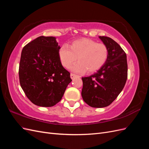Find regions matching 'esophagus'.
Listing matches in <instances>:
<instances>
[{
    "mask_svg": "<svg viewBox=\"0 0 149 149\" xmlns=\"http://www.w3.org/2000/svg\"><path fill=\"white\" fill-rule=\"evenodd\" d=\"M70 76H71V79H74L75 77H76V76H79L76 75V74H74V73H71L70 74Z\"/></svg>",
    "mask_w": 149,
    "mask_h": 149,
    "instance_id": "obj_1",
    "label": "esophagus"
}]
</instances>
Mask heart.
Returning a JSON list of instances; mask_svg holds the SVG:
<instances>
[{
    "label": "heart",
    "mask_w": 149,
    "mask_h": 149,
    "mask_svg": "<svg viewBox=\"0 0 149 149\" xmlns=\"http://www.w3.org/2000/svg\"><path fill=\"white\" fill-rule=\"evenodd\" d=\"M61 65L69 68L77 60V63L72 66L75 71L88 73L96 72L106 63L109 56V48L104 43H97L89 38H81L73 41L70 48L62 46L58 52Z\"/></svg>",
    "instance_id": "b5f03b06"
}]
</instances>
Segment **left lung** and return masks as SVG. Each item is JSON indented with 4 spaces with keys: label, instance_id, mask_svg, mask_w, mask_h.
<instances>
[{
    "label": "left lung",
    "instance_id": "1",
    "mask_svg": "<svg viewBox=\"0 0 149 149\" xmlns=\"http://www.w3.org/2000/svg\"><path fill=\"white\" fill-rule=\"evenodd\" d=\"M99 38L109 48V56L96 73L82 78V97L93 107L110 105L123 89L127 79V56L123 49L109 37Z\"/></svg>",
    "mask_w": 149,
    "mask_h": 149
}]
</instances>
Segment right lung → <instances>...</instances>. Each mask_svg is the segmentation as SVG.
<instances>
[{"instance_id":"1","label":"right lung","mask_w":149,"mask_h":149,"mask_svg":"<svg viewBox=\"0 0 149 149\" xmlns=\"http://www.w3.org/2000/svg\"><path fill=\"white\" fill-rule=\"evenodd\" d=\"M60 48L55 37L40 36L22 49L20 84L26 97L35 105L55 106L72 81L70 73L61 63Z\"/></svg>"}]
</instances>
